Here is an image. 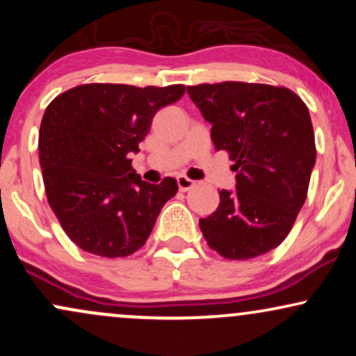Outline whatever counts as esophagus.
<instances>
[{"mask_svg": "<svg viewBox=\"0 0 356 356\" xmlns=\"http://www.w3.org/2000/svg\"><path fill=\"white\" fill-rule=\"evenodd\" d=\"M177 186H179V191L186 192V191L192 189V187L195 186V182L191 181V179L186 177V175H179V177H177Z\"/></svg>", "mask_w": 356, "mask_h": 356, "instance_id": "obj_1", "label": "esophagus"}]
</instances>
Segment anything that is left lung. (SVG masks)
<instances>
[{
    "mask_svg": "<svg viewBox=\"0 0 356 356\" xmlns=\"http://www.w3.org/2000/svg\"><path fill=\"white\" fill-rule=\"evenodd\" d=\"M212 124L216 150L234 165L236 191L219 192V207L199 226L226 259H251L283 243L306 201L316 161L305 102L284 87L222 81L187 87Z\"/></svg>",
    "mask_w": 356,
    "mask_h": 356,
    "instance_id": "left-lung-1",
    "label": "left lung"
}]
</instances>
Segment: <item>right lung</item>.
I'll use <instances>...</instances> for the list:
<instances>
[{
	"mask_svg": "<svg viewBox=\"0 0 356 356\" xmlns=\"http://www.w3.org/2000/svg\"><path fill=\"white\" fill-rule=\"evenodd\" d=\"M184 92V85L87 83L67 90L44 110L38 137L44 191L80 249L125 257L145 244L177 182H144L129 157L138 152L157 110Z\"/></svg>",
	"mask_w": 356,
	"mask_h": 356,
	"instance_id": "1",
	"label": "right lung"
}]
</instances>
